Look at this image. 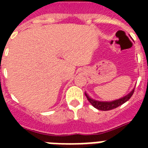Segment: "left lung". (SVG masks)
<instances>
[{"label":"left lung","instance_id":"obj_1","mask_svg":"<svg viewBox=\"0 0 148 148\" xmlns=\"http://www.w3.org/2000/svg\"><path fill=\"white\" fill-rule=\"evenodd\" d=\"M134 91V88H133V90H131V92L128 93L127 95L122 97L121 98L117 99V100H114V101H97V100H95V99L91 98V97L89 96V95L85 92V95L87 98H88V101L91 103V105L94 107V108H97L98 110H112V109H114V108L119 107L121 104L124 103L125 102L128 101L129 99L131 98V96L133 95Z\"/></svg>","mask_w":148,"mask_h":148}]
</instances>
